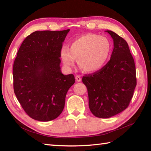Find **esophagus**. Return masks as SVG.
I'll return each mask as SVG.
<instances>
[{"label":"esophagus","instance_id":"obj_1","mask_svg":"<svg viewBox=\"0 0 151 151\" xmlns=\"http://www.w3.org/2000/svg\"><path fill=\"white\" fill-rule=\"evenodd\" d=\"M75 79H76V81H77V82H81V78L80 77V76H78V75H77V76H75Z\"/></svg>","mask_w":151,"mask_h":151}]
</instances>
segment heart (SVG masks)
<instances>
[{"mask_svg": "<svg viewBox=\"0 0 151 151\" xmlns=\"http://www.w3.org/2000/svg\"><path fill=\"white\" fill-rule=\"evenodd\" d=\"M111 49V44L107 37L88 34L73 41L69 49L62 48L60 54L65 66H74L76 60L83 70L93 73L101 69L106 63Z\"/></svg>", "mask_w": 151, "mask_h": 151, "instance_id": "obj_1", "label": "heart"}]
</instances>
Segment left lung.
Wrapping results in <instances>:
<instances>
[{"instance_id":"8db88e82","label":"left lung","mask_w":151,"mask_h":151,"mask_svg":"<svg viewBox=\"0 0 151 151\" xmlns=\"http://www.w3.org/2000/svg\"><path fill=\"white\" fill-rule=\"evenodd\" d=\"M106 32L114 40L110 61L98 71L82 78L89 109L99 118L111 117L124 110L136 86L135 63L127 42L114 32Z\"/></svg>"}]
</instances>
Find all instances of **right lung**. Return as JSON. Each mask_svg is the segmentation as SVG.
<instances>
[{
	"instance_id": "obj_1",
	"label": "right lung",
	"mask_w": 151,
	"mask_h": 151,
	"mask_svg": "<svg viewBox=\"0 0 151 151\" xmlns=\"http://www.w3.org/2000/svg\"><path fill=\"white\" fill-rule=\"evenodd\" d=\"M69 29L36 31L22 43L13 68L14 89L24 111L35 120L57 118L65 106L73 74L61 72L60 50Z\"/></svg>"
}]
</instances>
